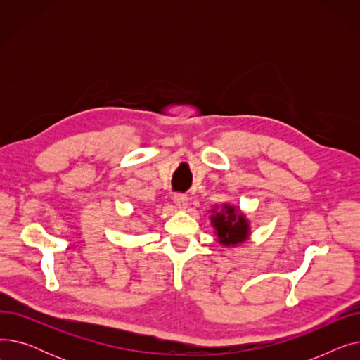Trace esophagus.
I'll use <instances>...</instances> for the list:
<instances>
[{
	"mask_svg": "<svg viewBox=\"0 0 360 360\" xmlns=\"http://www.w3.org/2000/svg\"><path fill=\"white\" fill-rule=\"evenodd\" d=\"M174 202L179 210H185L188 205V197L182 195V194H176V195H174Z\"/></svg>",
	"mask_w": 360,
	"mask_h": 360,
	"instance_id": "esophagus-1",
	"label": "esophagus"
}]
</instances>
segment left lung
Wrapping results in <instances>:
<instances>
[{
	"mask_svg": "<svg viewBox=\"0 0 360 360\" xmlns=\"http://www.w3.org/2000/svg\"><path fill=\"white\" fill-rule=\"evenodd\" d=\"M216 240L224 248H235L251 238V223L238 205L223 202L210 210Z\"/></svg>",
	"mask_w": 360,
	"mask_h": 360,
	"instance_id": "obj_1",
	"label": "left lung"
}]
</instances>
